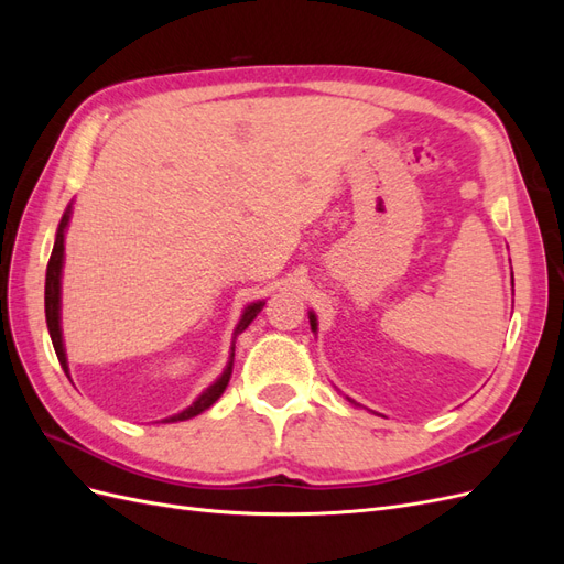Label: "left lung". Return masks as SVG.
Returning a JSON list of instances; mask_svg holds the SVG:
<instances>
[{
	"instance_id": "8db88e82",
	"label": "left lung",
	"mask_w": 564,
	"mask_h": 564,
	"mask_svg": "<svg viewBox=\"0 0 564 564\" xmlns=\"http://www.w3.org/2000/svg\"><path fill=\"white\" fill-rule=\"evenodd\" d=\"M311 329H313V332L317 329V322H315V315H313V313H311ZM348 402H352V404H355V400H350V398H348Z\"/></svg>"
}]
</instances>
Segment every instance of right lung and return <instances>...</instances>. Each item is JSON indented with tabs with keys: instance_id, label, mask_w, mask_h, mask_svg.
<instances>
[{
	"instance_id": "obj_1",
	"label": "right lung",
	"mask_w": 564,
	"mask_h": 564,
	"mask_svg": "<svg viewBox=\"0 0 564 564\" xmlns=\"http://www.w3.org/2000/svg\"><path fill=\"white\" fill-rule=\"evenodd\" d=\"M70 209H73V207L65 209V214H63V218H61V224H58L54 251H51V259H48V265H46V286H44L46 327H48V334H51V344H54V350H56V355H58V362H61V367L65 369V373H67V357H65L63 334H61V270H63L65 228H67V220H70ZM261 308H263V301L247 305V311H245L240 324H237V329H235V336L242 334V332L249 327V324L253 322V317L261 313ZM232 357H235V348H232V352H230V362H228L226 371L220 373V377L216 379V383L209 386L207 390H204L202 395H199L191 406L183 409L181 414H174V416H169V419H164V421H166V423H174V421H187V419H193V416L202 414L204 409H209L220 395H224V390H226V386H228V381H230V373H232Z\"/></svg>"
}]
</instances>
